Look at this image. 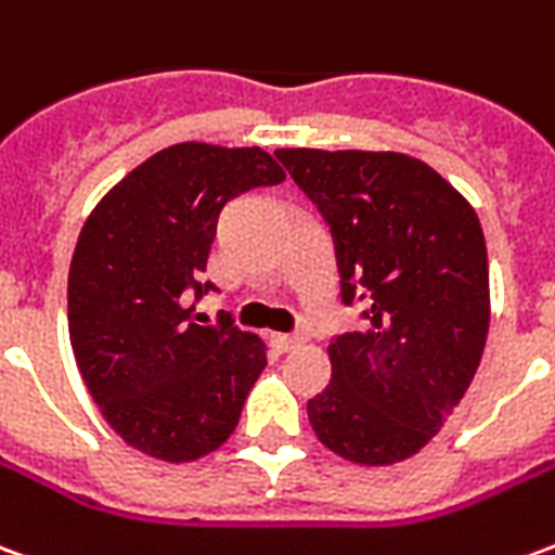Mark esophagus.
<instances>
[{
    "label": "esophagus",
    "mask_w": 555,
    "mask_h": 555,
    "mask_svg": "<svg viewBox=\"0 0 555 555\" xmlns=\"http://www.w3.org/2000/svg\"><path fill=\"white\" fill-rule=\"evenodd\" d=\"M300 341H302L300 336H291V333H273V336H270V345H273L279 353H288V350L297 348Z\"/></svg>",
    "instance_id": "obj_1"
}]
</instances>
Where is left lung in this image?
Masks as SVG:
<instances>
[{
    "mask_svg": "<svg viewBox=\"0 0 555 555\" xmlns=\"http://www.w3.org/2000/svg\"><path fill=\"white\" fill-rule=\"evenodd\" d=\"M276 157L333 231L341 300H369V330L330 345L333 380L309 401V422L345 461L398 464L461 404L488 341L476 210L428 163L396 151L282 147Z\"/></svg>",
    "mask_w": 555,
    "mask_h": 555,
    "instance_id": "left-lung-1",
    "label": "left lung"
}]
</instances>
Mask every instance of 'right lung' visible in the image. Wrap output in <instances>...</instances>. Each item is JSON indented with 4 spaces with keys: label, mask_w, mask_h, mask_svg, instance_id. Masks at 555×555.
I'll list each match as a JSON object with an SVG mask.
<instances>
[{
    "label": "right lung",
    "mask_w": 555,
    "mask_h": 555,
    "mask_svg": "<svg viewBox=\"0 0 555 555\" xmlns=\"http://www.w3.org/2000/svg\"><path fill=\"white\" fill-rule=\"evenodd\" d=\"M285 181L261 147L181 142L127 171L91 210L67 273L77 369L113 430L142 454L190 464L241 422L267 365L255 333L202 324L195 300L219 210L253 186Z\"/></svg>",
    "instance_id": "right-lung-1"
}]
</instances>
